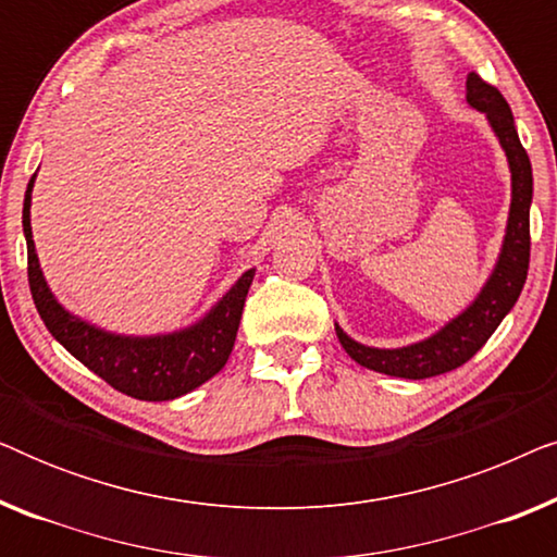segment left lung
<instances>
[{"instance_id":"left-lung-1","label":"left lung","mask_w":557,"mask_h":557,"mask_svg":"<svg viewBox=\"0 0 557 557\" xmlns=\"http://www.w3.org/2000/svg\"><path fill=\"white\" fill-rule=\"evenodd\" d=\"M467 103L469 109L484 113L486 124L497 136L502 151L507 157L509 182V215L505 238H502L497 261L484 286L471 299L467 309H461L454 319L429 337L410 342L403 347H370L349 337L342 326L334 322L337 337L345 352L362 368L383 372V375L423 380L436 377L444 372L461 368L471 360L484 342L492 337L494 330L502 324L512 307L520 299V292L528 278L530 265V205H532V166L528 151L522 149L520 136L512 119V111L502 94L494 86L469 73L467 78Z\"/></svg>"}]
</instances>
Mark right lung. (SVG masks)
Listing matches in <instances>:
<instances>
[{
  "label": "right lung",
  "mask_w": 557,
  "mask_h": 557,
  "mask_svg": "<svg viewBox=\"0 0 557 557\" xmlns=\"http://www.w3.org/2000/svg\"><path fill=\"white\" fill-rule=\"evenodd\" d=\"M35 177L37 174L29 180L22 205V231L27 240L29 292L52 337L90 372L136 400H174L218 375L233 352L256 269L243 273L200 319L174 332L121 334L103 330L65 309L48 286L29 225Z\"/></svg>",
  "instance_id": "add662e5"
}]
</instances>
